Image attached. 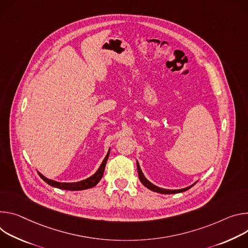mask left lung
<instances>
[{
    "label": "left lung",
    "instance_id": "obj_1",
    "mask_svg": "<svg viewBox=\"0 0 248 248\" xmlns=\"http://www.w3.org/2000/svg\"><path fill=\"white\" fill-rule=\"evenodd\" d=\"M137 170H138L139 179H140V181L142 182V184H143L144 186H146L148 189H150V190H152V191H154V192H157V193H160V194H175V193H180V192H183V191L188 190L189 188H191L192 186H193V185L196 183V182H195L194 184H192L191 186H188V187L182 188V189H177V190L163 189V188H159V187L154 185L153 183H151V182L145 177V175L143 174L142 170H141V168H140V166H139V162H138V161H137Z\"/></svg>",
    "mask_w": 248,
    "mask_h": 248
}]
</instances>
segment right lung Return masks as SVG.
I'll use <instances>...</instances> for the list:
<instances>
[{
	"label": "right lung",
	"instance_id": "add662e5",
	"mask_svg": "<svg viewBox=\"0 0 248 248\" xmlns=\"http://www.w3.org/2000/svg\"><path fill=\"white\" fill-rule=\"evenodd\" d=\"M109 153H110V149H109L106 156L104 157L103 161L101 162L99 169L96 170V172L93 175H92L91 177H89V178H87L85 180H81V181H78V182H73V183H63V182H57V181L48 179L45 176H43L40 172H38V174L47 184H49V185H51L53 187L59 188V189L71 190V191H78V190H85V189L93 188L102 178V175H103V172H104V169H105V166H106V161H107L108 156H109Z\"/></svg>",
	"mask_w": 248,
	"mask_h": 248
}]
</instances>
